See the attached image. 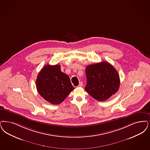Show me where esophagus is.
I'll use <instances>...</instances> for the list:
<instances>
[{"label":"esophagus","instance_id":"1","mask_svg":"<svg viewBox=\"0 0 150 150\" xmlns=\"http://www.w3.org/2000/svg\"><path fill=\"white\" fill-rule=\"evenodd\" d=\"M83 82L80 81V83L79 84V85H78V86H79V87H81V86H83Z\"/></svg>","mask_w":150,"mask_h":150}]
</instances>
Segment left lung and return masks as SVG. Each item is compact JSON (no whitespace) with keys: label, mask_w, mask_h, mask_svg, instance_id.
<instances>
[{"label":"left lung","mask_w":150,"mask_h":150,"mask_svg":"<svg viewBox=\"0 0 150 150\" xmlns=\"http://www.w3.org/2000/svg\"><path fill=\"white\" fill-rule=\"evenodd\" d=\"M87 84L85 90L98 101L107 100L120 88V76L108 62L87 66L85 69Z\"/></svg>","instance_id":"1"}]
</instances>
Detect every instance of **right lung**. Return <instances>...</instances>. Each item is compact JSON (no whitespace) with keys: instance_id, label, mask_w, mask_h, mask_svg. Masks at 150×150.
<instances>
[{"instance_id":"add662e5","label":"right lung","mask_w":150,"mask_h":150,"mask_svg":"<svg viewBox=\"0 0 150 150\" xmlns=\"http://www.w3.org/2000/svg\"><path fill=\"white\" fill-rule=\"evenodd\" d=\"M36 88L40 96L52 104L62 103L74 89L59 65L44 66L37 76Z\"/></svg>"}]
</instances>
